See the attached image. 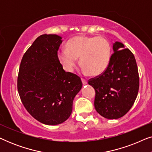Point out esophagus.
<instances>
[{"mask_svg": "<svg viewBox=\"0 0 152 152\" xmlns=\"http://www.w3.org/2000/svg\"><path fill=\"white\" fill-rule=\"evenodd\" d=\"M82 82L83 84H87V80H85L84 78H82Z\"/></svg>", "mask_w": 152, "mask_h": 152, "instance_id": "obj_1", "label": "esophagus"}]
</instances>
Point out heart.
Here are the masks:
<instances>
[{
  "mask_svg": "<svg viewBox=\"0 0 152 152\" xmlns=\"http://www.w3.org/2000/svg\"><path fill=\"white\" fill-rule=\"evenodd\" d=\"M58 57L66 71L72 72L80 58L85 71L98 75L109 66L111 45L104 37L77 36L68 41L66 48L59 50Z\"/></svg>",
  "mask_w": 152,
  "mask_h": 152,
  "instance_id": "heart-1",
  "label": "heart"
}]
</instances>
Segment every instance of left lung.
<instances>
[{
    "label": "left lung",
    "mask_w": 152,
    "mask_h": 152,
    "mask_svg": "<svg viewBox=\"0 0 152 152\" xmlns=\"http://www.w3.org/2000/svg\"><path fill=\"white\" fill-rule=\"evenodd\" d=\"M122 43H113L114 53L102 73L88 80L95 91L94 106L107 119L124 116L132 107L139 89V75L134 54Z\"/></svg>",
    "instance_id": "8db88e82"
}]
</instances>
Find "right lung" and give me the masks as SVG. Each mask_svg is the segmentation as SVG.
Instances as JSON below:
<instances>
[{
    "mask_svg": "<svg viewBox=\"0 0 152 152\" xmlns=\"http://www.w3.org/2000/svg\"><path fill=\"white\" fill-rule=\"evenodd\" d=\"M62 42L57 34H42L27 50L20 62L17 88L27 111L39 122L56 125L66 121L72 101L82 87L80 77L66 72L58 57Z\"/></svg>",
    "mask_w": 152,
    "mask_h": 152,
    "instance_id": "right-lung-1",
    "label": "right lung"
}]
</instances>
